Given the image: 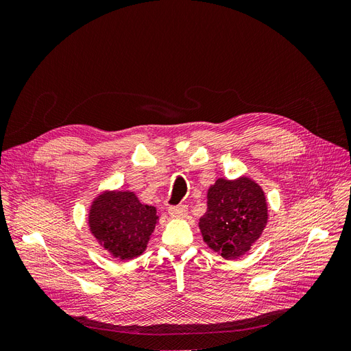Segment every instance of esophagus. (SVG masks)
Listing matches in <instances>:
<instances>
[{
	"label": "esophagus",
	"instance_id": "obj_1",
	"mask_svg": "<svg viewBox=\"0 0 351 351\" xmlns=\"http://www.w3.org/2000/svg\"><path fill=\"white\" fill-rule=\"evenodd\" d=\"M169 215L173 218H183L187 214V206L186 205H177V206H169L168 208Z\"/></svg>",
	"mask_w": 351,
	"mask_h": 351
}]
</instances>
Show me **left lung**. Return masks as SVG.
<instances>
[{
	"label": "left lung",
	"instance_id": "left-lung-1",
	"mask_svg": "<svg viewBox=\"0 0 351 351\" xmlns=\"http://www.w3.org/2000/svg\"><path fill=\"white\" fill-rule=\"evenodd\" d=\"M268 221L263 190L247 177L218 178L208 190V209L199 228L208 246L224 259H237L256 241Z\"/></svg>",
	"mask_w": 351,
	"mask_h": 351
}]
</instances>
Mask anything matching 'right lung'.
Returning <instances> with one entry per match:
<instances>
[{
  "instance_id": "right-lung-1",
  "label": "right lung",
  "mask_w": 351,
  "mask_h": 351,
  "mask_svg": "<svg viewBox=\"0 0 351 351\" xmlns=\"http://www.w3.org/2000/svg\"><path fill=\"white\" fill-rule=\"evenodd\" d=\"M156 219V208L143 205L133 192H105L93 200L89 212L95 239L123 261L145 252Z\"/></svg>"
}]
</instances>
